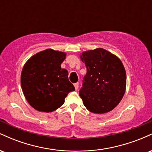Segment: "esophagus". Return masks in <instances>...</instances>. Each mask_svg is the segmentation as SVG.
Masks as SVG:
<instances>
[{"mask_svg":"<svg viewBox=\"0 0 152 152\" xmlns=\"http://www.w3.org/2000/svg\"><path fill=\"white\" fill-rule=\"evenodd\" d=\"M74 86H75V88H76V90H77L78 88V83L77 82V83H74Z\"/></svg>","mask_w":152,"mask_h":152,"instance_id":"esophagus-1","label":"esophagus"}]
</instances>
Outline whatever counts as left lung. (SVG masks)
<instances>
[{"mask_svg":"<svg viewBox=\"0 0 152 152\" xmlns=\"http://www.w3.org/2000/svg\"><path fill=\"white\" fill-rule=\"evenodd\" d=\"M87 72L79 91L86 109L94 114L114 109L124 95L126 71L117 56L103 48L88 50L81 56Z\"/></svg>","mask_w":152,"mask_h":152,"instance_id":"obj_1","label":"left lung"}]
</instances>
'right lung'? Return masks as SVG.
I'll return each instance as SVG.
<instances>
[{
  "label": "right lung",
  "instance_id": "right-lung-1",
  "mask_svg": "<svg viewBox=\"0 0 152 152\" xmlns=\"http://www.w3.org/2000/svg\"><path fill=\"white\" fill-rule=\"evenodd\" d=\"M66 54L46 49L35 54L26 63L20 76L26 100L35 109L51 112L63 105L68 94L74 91L68 71L61 64Z\"/></svg>",
  "mask_w": 152,
  "mask_h": 152
}]
</instances>
